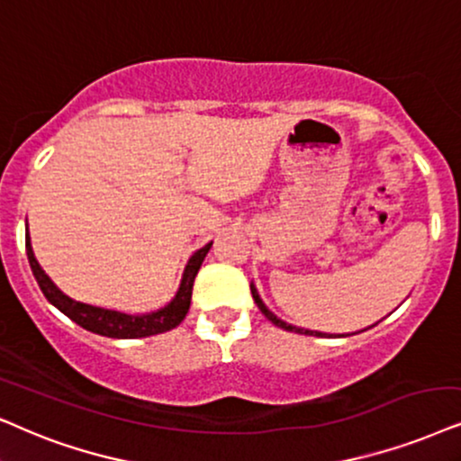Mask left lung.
I'll return each mask as SVG.
<instances>
[{
    "label": "left lung",
    "instance_id": "1",
    "mask_svg": "<svg viewBox=\"0 0 461 461\" xmlns=\"http://www.w3.org/2000/svg\"><path fill=\"white\" fill-rule=\"evenodd\" d=\"M250 294H253V300H255V304L259 306V311L266 314V319H270V321L276 325V328H281V330H287V331H295V334H306V336H325V334H321V331H312V330H302V328H295V325H289V323H285V321H281V319L276 317V314H272L270 311H267L266 308V304L264 302H261V298L258 295V289L253 287V285H250Z\"/></svg>",
    "mask_w": 461,
    "mask_h": 461
}]
</instances>
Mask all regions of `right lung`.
<instances>
[{"label": "right lung", "instance_id": "1", "mask_svg": "<svg viewBox=\"0 0 461 461\" xmlns=\"http://www.w3.org/2000/svg\"><path fill=\"white\" fill-rule=\"evenodd\" d=\"M212 242H208L206 247H202L194 258L189 259L187 267H185L183 281H180V289L170 304L157 312L149 314H125L108 311V308H97L91 304H83V302H76L68 298L61 289H57V285L46 276L42 267H40L38 259L33 258L32 242H29V234L25 236V250L29 266H32L33 276L46 295V300L50 302L52 306H57L63 314H68L72 321H76L80 328L93 331V334L108 336V338H144V336H155L163 334V331H170L176 328V325L183 321L185 314L189 312L191 304V291H194V281L197 276V270H200L203 258H206L208 249H211Z\"/></svg>", "mask_w": 461, "mask_h": 461}]
</instances>
